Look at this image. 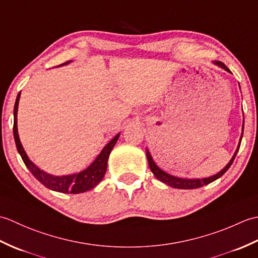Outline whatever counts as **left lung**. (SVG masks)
Instances as JSON below:
<instances>
[{"label":"left lung","mask_w":258,"mask_h":258,"mask_svg":"<svg viewBox=\"0 0 258 258\" xmlns=\"http://www.w3.org/2000/svg\"><path fill=\"white\" fill-rule=\"evenodd\" d=\"M214 64H216L217 67H220L222 69H224L225 71H227V72L232 73L231 71L228 70V68L226 67L225 64L220 62V61H215L214 62ZM243 132H244V120H243V131H242V135H240V140H239V144L237 146V150L235 151V154L233 155L232 160L229 161V163L227 164V165L224 167L222 171L220 173H217L215 175H213V176L211 177H206V178H195V179H190V178H179V177H176V176H173V175L171 174H167L163 171V169H161L160 167H158L155 162L153 161L152 158V155L150 154V151L146 150V157H147V161H149V165H150V168L152 173L155 175V177L157 179H160L161 182L167 184L168 186H172V187L174 188H180V189H193V188H199V187H202V186L204 185H207L210 184L212 182H214V180H216L217 178H220L222 175L225 173L227 169L231 167V165L233 164L234 160H235V156H236L237 152L239 150V146H240V142H242V138H243Z\"/></svg>","instance_id":"1"}]
</instances>
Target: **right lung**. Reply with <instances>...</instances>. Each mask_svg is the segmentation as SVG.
Returning <instances> with one entry per match:
<instances>
[{
	"instance_id": "1",
	"label": "right lung",
	"mask_w": 258,
	"mask_h": 258,
	"mask_svg": "<svg viewBox=\"0 0 258 258\" xmlns=\"http://www.w3.org/2000/svg\"><path fill=\"white\" fill-rule=\"evenodd\" d=\"M70 62L63 63L59 65V67L69 64ZM20 96H21V92L18 94V97H16L15 105H14L13 134H14L16 149H18V152L20 153V155L22 157V160H23L25 166L30 169V172L33 174V176H34L41 184L44 185L45 187L50 188L52 190L59 191V193L79 194V193H84V191L94 188L95 186L103 179L104 175L106 173L107 160H108L109 153H111L113 147L115 146V144H116V142L119 138V133L109 141L105 146H104V149L100 153V155H98L95 158V161L93 162L89 167L85 168L84 171H82L78 174L64 175V176H55V175H51L43 171V169L38 168L35 164L30 160L29 156L26 155L23 146L21 144L19 133H18V107H19Z\"/></svg>"
}]
</instances>
